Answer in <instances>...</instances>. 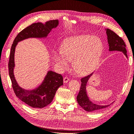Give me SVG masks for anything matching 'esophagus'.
<instances>
[{
    "instance_id": "34e87169",
    "label": "esophagus",
    "mask_w": 134,
    "mask_h": 134,
    "mask_svg": "<svg viewBox=\"0 0 134 134\" xmlns=\"http://www.w3.org/2000/svg\"><path fill=\"white\" fill-rule=\"evenodd\" d=\"M69 80V79L68 77H64V83H67Z\"/></svg>"
}]
</instances>
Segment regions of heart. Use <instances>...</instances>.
Masks as SVG:
<instances>
[{"mask_svg":"<svg viewBox=\"0 0 134 134\" xmlns=\"http://www.w3.org/2000/svg\"><path fill=\"white\" fill-rule=\"evenodd\" d=\"M103 42L97 36H79L64 40L60 51L55 53L54 59L62 70L69 67V61L79 74H86L96 67L103 50Z\"/></svg>","mask_w":134,"mask_h":134,"instance_id":"heart-1","label":"heart"}]
</instances>
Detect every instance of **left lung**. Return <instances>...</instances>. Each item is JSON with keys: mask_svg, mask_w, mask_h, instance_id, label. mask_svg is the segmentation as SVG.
I'll use <instances>...</instances> for the list:
<instances>
[{"mask_svg": "<svg viewBox=\"0 0 134 134\" xmlns=\"http://www.w3.org/2000/svg\"><path fill=\"white\" fill-rule=\"evenodd\" d=\"M106 34L107 35L108 43L109 44V51H119L122 52L123 54L127 58V51L126 49V45L122 39L114 32L107 29H105ZM93 72L88 75L81 79V85L80 91L77 96V101L81 107L88 112H94L100 110L109 106L108 105H99L96 104L90 100L86 91V86L89 79L91 77Z\"/></svg>", "mask_w": 134, "mask_h": 134, "instance_id": "left-lung-1", "label": "left lung"}]
</instances>
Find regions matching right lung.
Returning <instances> with one entry per match:
<instances>
[{
	"label": "right lung",
	"mask_w": 134,
	"mask_h": 134,
	"mask_svg": "<svg viewBox=\"0 0 134 134\" xmlns=\"http://www.w3.org/2000/svg\"><path fill=\"white\" fill-rule=\"evenodd\" d=\"M59 25L58 20H50L45 24L34 23L21 31L15 37L12 46L9 61V73L12 87L16 96L26 104L33 108H42L50 104L58 88L63 85L62 75L53 71H48L43 81L39 86L32 90L21 88L16 80L14 69L15 48L18 42L29 38H46L54 28Z\"/></svg>",
	"instance_id": "1"
}]
</instances>
